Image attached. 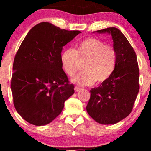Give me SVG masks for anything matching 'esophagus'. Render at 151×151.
<instances>
[{"label":"esophagus","instance_id":"obj_1","mask_svg":"<svg viewBox=\"0 0 151 151\" xmlns=\"http://www.w3.org/2000/svg\"><path fill=\"white\" fill-rule=\"evenodd\" d=\"M81 90V87H79V86H75V87H74V91H75V92H78V91H79Z\"/></svg>","mask_w":151,"mask_h":151}]
</instances>
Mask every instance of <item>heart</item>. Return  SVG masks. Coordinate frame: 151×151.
Here are the masks:
<instances>
[{
	"label": "heart",
	"instance_id": "b5f03b06",
	"mask_svg": "<svg viewBox=\"0 0 151 151\" xmlns=\"http://www.w3.org/2000/svg\"><path fill=\"white\" fill-rule=\"evenodd\" d=\"M116 52L113 46L101 40L89 37L77 43L75 49H65L60 55L63 70L68 76L74 75L84 62V71L72 81L79 85H91L94 81L104 82L113 74L116 65Z\"/></svg>",
	"mask_w": 151,
	"mask_h": 151
}]
</instances>
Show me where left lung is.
<instances>
[{
  "instance_id": "left-lung-1",
  "label": "left lung",
  "mask_w": 151,
  "mask_h": 151,
  "mask_svg": "<svg viewBox=\"0 0 151 151\" xmlns=\"http://www.w3.org/2000/svg\"><path fill=\"white\" fill-rule=\"evenodd\" d=\"M96 32L111 34L116 65L109 79L90 90L86 111L99 124H114L132 111L140 89L139 68L133 47L119 29L108 27Z\"/></svg>"
}]
</instances>
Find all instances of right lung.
I'll return each instance as SVG.
<instances>
[{
	"label": "right lung",
	"instance_id": "obj_1",
	"mask_svg": "<svg viewBox=\"0 0 151 151\" xmlns=\"http://www.w3.org/2000/svg\"><path fill=\"white\" fill-rule=\"evenodd\" d=\"M79 30H66L43 22L27 34L15 54L11 87L13 104L26 121L44 126L61 114L74 86L62 70L63 46Z\"/></svg>",
	"mask_w": 151,
	"mask_h": 151
}]
</instances>
